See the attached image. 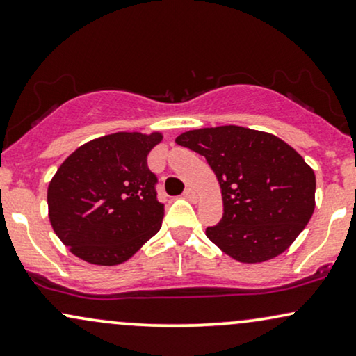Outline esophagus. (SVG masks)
Wrapping results in <instances>:
<instances>
[{
    "mask_svg": "<svg viewBox=\"0 0 356 356\" xmlns=\"http://www.w3.org/2000/svg\"><path fill=\"white\" fill-rule=\"evenodd\" d=\"M183 198H186L190 201H196L198 200V195H196V191L193 190V188H186L185 193H183Z\"/></svg>",
    "mask_w": 356,
    "mask_h": 356,
    "instance_id": "34e87169",
    "label": "esophagus"
}]
</instances>
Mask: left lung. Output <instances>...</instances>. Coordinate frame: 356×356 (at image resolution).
I'll list each match as a JSON object with an SVG mask.
<instances>
[{
    "label": "left lung",
    "mask_w": 356,
    "mask_h": 356,
    "mask_svg": "<svg viewBox=\"0 0 356 356\" xmlns=\"http://www.w3.org/2000/svg\"><path fill=\"white\" fill-rule=\"evenodd\" d=\"M175 142L203 155L216 175L225 213L206 236L236 261L277 257L312 218L314 170L275 135L222 125L185 131Z\"/></svg>",
    "instance_id": "obj_1"
}]
</instances>
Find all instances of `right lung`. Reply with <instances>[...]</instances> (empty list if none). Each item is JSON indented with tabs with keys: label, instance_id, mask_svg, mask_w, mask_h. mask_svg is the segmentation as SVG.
<instances>
[{
	"label": "right lung",
	"instance_id": "1",
	"mask_svg": "<svg viewBox=\"0 0 356 356\" xmlns=\"http://www.w3.org/2000/svg\"><path fill=\"white\" fill-rule=\"evenodd\" d=\"M163 134L117 131L71 153L47 188L57 238L82 261L117 266L160 231L165 209L147 156Z\"/></svg>",
	"mask_w": 356,
	"mask_h": 356
}]
</instances>
